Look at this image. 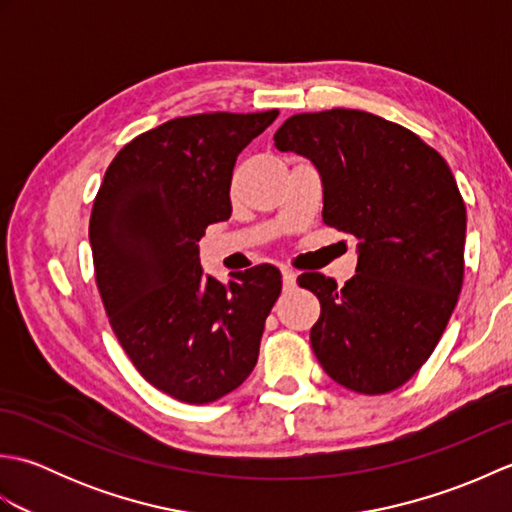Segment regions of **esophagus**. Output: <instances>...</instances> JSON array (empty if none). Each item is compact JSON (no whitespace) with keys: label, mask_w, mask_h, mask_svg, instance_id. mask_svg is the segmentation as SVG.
I'll return each mask as SVG.
<instances>
[{"label":"esophagus","mask_w":512,"mask_h":512,"mask_svg":"<svg viewBox=\"0 0 512 512\" xmlns=\"http://www.w3.org/2000/svg\"><path fill=\"white\" fill-rule=\"evenodd\" d=\"M281 281H284V292H290L292 288H295V281H297V275L292 273L290 268H281Z\"/></svg>","instance_id":"1"}]
</instances>
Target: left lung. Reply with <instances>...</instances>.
Returning <instances> with one entry per match:
<instances>
[{
	"label": "left lung",
	"mask_w": 512,
	"mask_h": 512,
	"mask_svg": "<svg viewBox=\"0 0 512 512\" xmlns=\"http://www.w3.org/2000/svg\"><path fill=\"white\" fill-rule=\"evenodd\" d=\"M275 147L310 158L323 176V222L358 239L343 288L321 273L297 284L317 295L310 343L336 383L394 391L427 363L464 281L466 206L436 149L411 129L361 110L295 114Z\"/></svg>",
	"instance_id": "obj_1"
}]
</instances>
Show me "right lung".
Returning a JSON list of instances; mask_svg holds the SVG:
<instances>
[{
	"label": "right lung",
	"instance_id": "1",
	"mask_svg": "<svg viewBox=\"0 0 512 512\" xmlns=\"http://www.w3.org/2000/svg\"><path fill=\"white\" fill-rule=\"evenodd\" d=\"M279 116L193 114L127 143L90 215L96 288L118 343L149 385L206 405L244 383L281 273L259 264L228 284L202 275L200 237L231 217L233 167Z\"/></svg>",
	"mask_w": 512,
	"mask_h": 512
}]
</instances>
